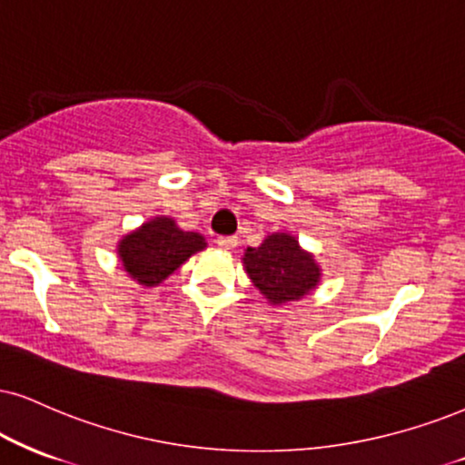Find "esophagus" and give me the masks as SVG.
<instances>
[{"label":"esophagus","instance_id":"obj_1","mask_svg":"<svg viewBox=\"0 0 465 465\" xmlns=\"http://www.w3.org/2000/svg\"><path fill=\"white\" fill-rule=\"evenodd\" d=\"M215 243L220 245V248H223V250H232V248H237L239 239L232 237V234H222V237L215 239Z\"/></svg>","mask_w":465,"mask_h":465}]
</instances>
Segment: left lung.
<instances>
[{
    "instance_id": "obj_1",
    "label": "left lung",
    "mask_w": 465,
    "mask_h": 465,
    "mask_svg": "<svg viewBox=\"0 0 465 465\" xmlns=\"http://www.w3.org/2000/svg\"><path fill=\"white\" fill-rule=\"evenodd\" d=\"M245 272L272 303L295 302L319 282V267L295 237L269 234L261 248L245 250Z\"/></svg>"
}]
</instances>
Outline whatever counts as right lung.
<instances>
[{"mask_svg": "<svg viewBox=\"0 0 465 465\" xmlns=\"http://www.w3.org/2000/svg\"><path fill=\"white\" fill-rule=\"evenodd\" d=\"M203 248H206L203 234L181 231L170 217H154L120 242L118 254L137 282L153 286Z\"/></svg>", "mask_w": 465, "mask_h": 465, "instance_id": "1", "label": "right lung"}]
</instances>
